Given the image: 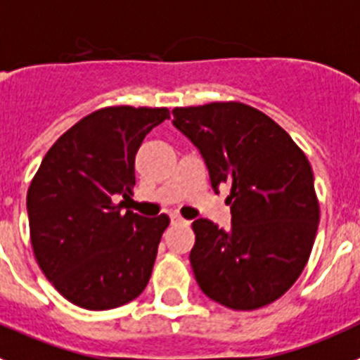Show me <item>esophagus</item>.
I'll return each instance as SVG.
<instances>
[{
	"label": "esophagus",
	"mask_w": 360,
	"mask_h": 360,
	"mask_svg": "<svg viewBox=\"0 0 360 360\" xmlns=\"http://www.w3.org/2000/svg\"><path fill=\"white\" fill-rule=\"evenodd\" d=\"M170 220H172V224H184V222H186L179 213H172V215H170Z\"/></svg>",
	"instance_id": "34e87169"
}]
</instances>
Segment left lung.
Segmentation results:
<instances>
[{
  "mask_svg": "<svg viewBox=\"0 0 360 360\" xmlns=\"http://www.w3.org/2000/svg\"><path fill=\"white\" fill-rule=\"evenodd\" d=\"M172 115L199 148L213 190L229 186L231 228L193 220L197 283L228 309H262L283 296L309 262L319 222L312 167L274 120L245 103L212 102Z\"/></svg>",
  "mask_w": 360,
  "mask_h": 360,
  "instance_id": "left-lung-1",
  "label": "left lung"
}]
</instances>
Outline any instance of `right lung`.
<instances>
[{
  "mask_svg": "<svg viewBox=\"0 0 360 360\" xmlns=\"http://www.w3.org/2000/svg\"><path fill=\"white\" fill-rule=\"evenodd\" d=\"M167 108L115 105L84 116L51 145L27 195L39 267L73 305L109 310L140 296L150 280L168 215L122 212L136 184V152Z\"/></svg>",
  "mask_w": 360,
  "mask_h": 360,
  "instance_id": "add662e5",
  "label": "right lung"
}]
</instances>
